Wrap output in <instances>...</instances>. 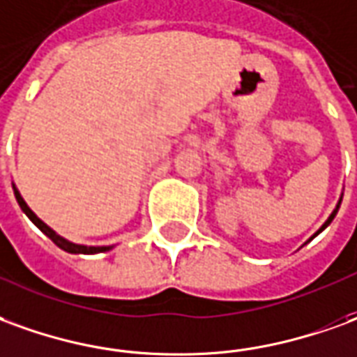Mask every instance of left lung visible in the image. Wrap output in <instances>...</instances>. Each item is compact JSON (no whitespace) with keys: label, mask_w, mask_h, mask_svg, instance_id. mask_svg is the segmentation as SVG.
I'll list each match as a JSON object with an SVG mask.
<instances>
[{"label":"left lung","mask_w":357,"mask_h":357,"mask_svg":"<svg viewBox=\"0 0 357 357\" xmlns=\"http://www.w3.org/2000/svg\"><path fill=\"white\" fill-rule=\"evenodd\" d=\"M335 216H336V211H335V213H333V214H331V216H328V220H326L325 224H323V228H321V230H319V231H323V230H325L326 226H328V224H331V222H333V218H335ZM319 231H317V234H319ZM317 234H315V236H317Z\"/></svg>","instance_id":"1"}]
</instances>
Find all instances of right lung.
<instances>
[{"instance_id":"add662e5","label":"right lung","mask_w":357,"mask_h":357,"mask_svg":"<svg viewBox=\"0 0 357 357\" xmlns=\"http://www.w3.org/2000/svg\"><path fill=\"white\" fill-rule=\"evenodd\" d=\"M15 197H17V203H19V206L22 208V213L26 214V216H29V218L38 226L40 230L44 231V234H46V236L56 243L57 248L63 249V251H67V253H84V255H92V253H102V251H108V249H112V248H86V245H77V243H71V241H67V239L59 238L56 231L52 230V228H48V226L40 220L38 216H36V214L32 213L31 208L26 206V203L22 201V197L19 195V191H17V189H15Z\"/></svg>"}]
</instances>
